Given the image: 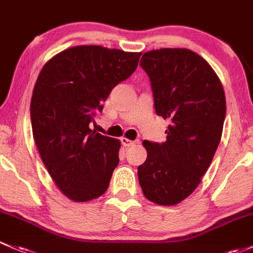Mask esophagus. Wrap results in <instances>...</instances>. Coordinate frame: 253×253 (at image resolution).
<instances>
[{
  "instance_id": "obj_1",
  "label": "esophagus",
  "mask_w": 253,
  "mask_h": 253,
  "mask_svg": "<svg viewBox=\"0 0 253 253\" xmlns=\"http://www.w3.org/2000/svg\"><path fill=\"white\" fill-rule=\"evenodd\" d=\"M121 142H122V145L124 146V147H130V146H134L135 143H136V141L129 140V138H126V137H122Z\"/></svg>"
}]
</instances>
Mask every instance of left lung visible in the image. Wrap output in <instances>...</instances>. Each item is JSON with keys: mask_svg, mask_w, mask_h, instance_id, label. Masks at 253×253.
<instances>
[{"mask_svg": "<svg viewBox=\"0 0 253 253\" xmlns=\"http://www.w3.org/2000/svg\"><path fill=\"white\" fill-rule=\"evenodd\" d=\"M158 116L169 118L163 143L143 141L147 159L137 168L143 194L159 205L191 195L212 162L225 118L223 86L212 67L194 51L163 48L140 60Z\"/></svg>", "mask_w": 253, "mask_h": 253, "instance_id": "left-lung-1", "label": "left lung"}]
</instances>
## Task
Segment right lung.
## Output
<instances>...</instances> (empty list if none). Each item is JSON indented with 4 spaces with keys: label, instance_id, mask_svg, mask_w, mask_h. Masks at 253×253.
<instances>
[{
    "label": "right lung",
    "instance_id": "add662e5",
    "mask_svg": "<svg viewBox=\"0 0 253 253\" xmlns=\"http://www.w3.org/2000/svg\"><path fill=\"white\" fill-rule=\"evenodd\" d=\"M141 53L77 45L40 72L30 105L32 134L43 164L73 202L107 191L121 141L90 129L112 89L136 70Z\"/></svg>",
    "mask_w": 253,
    "mask_h": 253
}]
</instances>
